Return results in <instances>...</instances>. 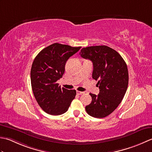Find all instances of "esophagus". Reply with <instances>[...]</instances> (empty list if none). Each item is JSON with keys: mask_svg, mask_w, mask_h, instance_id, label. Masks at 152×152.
Here are the masks:
<instances>
[{"mask_svg": "<svg viewBox=\"0 0 152 152\" xmlns=\"http://www.w3.org/2000/svg\"><path fill=\"white\" fill-rule=\"evenodd\" d=\"M77 94L78 95H81L83 94H84V92H80L79 91H77Z\"/></svg>", "mask_w": 152, "mask_h": 152, "instance_id": "obj_1", "label": "esophagus"}]
</instances>
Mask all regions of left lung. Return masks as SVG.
I'll list each match as a JSON object with an SVG mask.
<instances>
[{"instance_id": "obj_1", "label": "left lung", "mask_w": 152, "mask_h": 152, "mask_svg": "<svg viewBox=\"0 0 152 152\" xmlns=\"http://www.w3.org/2000/svg\"><path fill=\"white\" fill-rule=\"evenodd\" d=\"M80 55L93 64L92 78L98 80L100 92L90 93L92 102L86 112L96 118L109 115L118 107L129 83L127 66L121 55L109 46H92L81 49Z\"/></svg>"}]
</instances>
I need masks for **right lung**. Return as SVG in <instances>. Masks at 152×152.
<instances>
[{
	"label": "right lung",
	"instance_id": "right-lung-1",
	"mask_svg": "<svg viewBox=\"0 0 152 152\" xmlns=\"http://www.w3.org/2000/svg\"><path fill=\"white\" fill-rule=\"evenodd\" d=\"M81 46L54 43L37 54L31 69V83L37 103L50 115L66 113L75 97V90L61 88L57 80L62 77L65 65L69 57Z\"/></svg>",
	"mask_w": 152,
	"mask_h": 152
}]
</instances>
